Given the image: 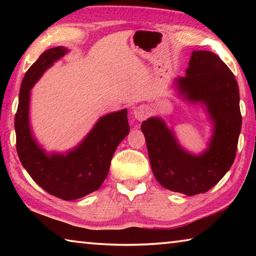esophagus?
Masks as SVG:
<instances>
[{
	"instance_id": "obj_1",
	"label": "esophagus",
	"mask_w": 256,
	"mask_h": 256,
	"mask_svg": "<svg viewBox=\"0 0 256 256\" xmlns=\"http://www.w3.org/2000/svg\"><path fill=\"white\" fill-rule=\"evenodd\" d=\"M146 115H148V110H146V108L144 106H140V107H136V110H134V116H136V118L138 120H144Z\"/></svg>"
}]
</instances>
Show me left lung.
Returning <instances> with one entry per match:
<instances>
[{
    "instance_id": "obj_1",
    "label": "left lung",
    "mask_w": 256,
    "mask_h": 256,
    "mask_svg": "<svg viewBox=\"0 0 256 256\" xmlns=\"http://www.w3.org/2000/svg\"><path fill=\"white\" fill-rule=\"evenodd\" d=\"M177 84L190 100L204 102L214 120L208 151L200 157L186 154L159 118L144 120L141 130L156 180L164 188L190 196L214 188L235 160L242 128L240 92L230 68L208 50L192 52L186 76Z\"/></svg>"
}]
</instances>
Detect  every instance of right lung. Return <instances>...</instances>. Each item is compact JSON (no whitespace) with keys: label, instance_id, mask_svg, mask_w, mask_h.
Wrapping results in <instances>:
<instances>
[{"label":"right lung","instance_id":"right-lung-1","mask_svg":"<svg viewBox=\"0 0 256 256\" xmlns=\"http://www.w3.org/2000/svg\"><path fill=\"white\" fill-rule=\"evenodd\" d=\"M66 52L64 47L47 50L26 72L20 88L14 128L16 152L32 178L47 193L72 201L100 188L110 170L112 154L128 134L130 126L128 110H123L99 120L80 146L68 156L50 157L36 144L28 123L29 90L46 68Z\"/></svg>","mask_w":256,"mask_h":256}]
</instances>
